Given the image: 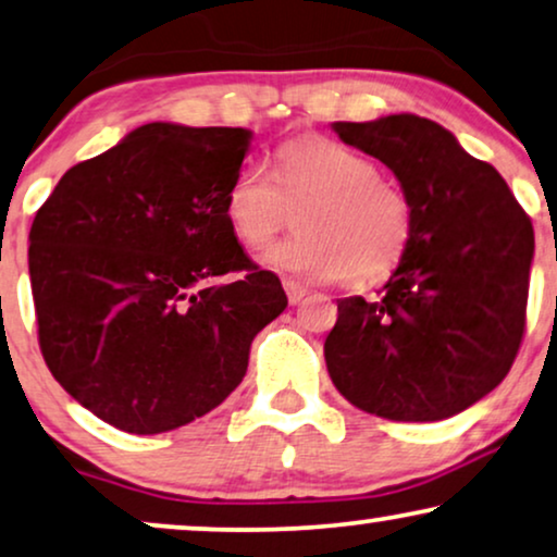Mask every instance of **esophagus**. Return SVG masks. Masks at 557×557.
<instances>
[{
    "instance_id": "esophagus-1",
    "label": "esophagus",
    "mask_w": 557,
    "mask_h": 557,
    "mask_svg": "<svg viewBox=\"0 0 557 557\" xmlns=\"http://www.w3.org/2000/svg\"><path fill=\"white\" fill-rule=\"evenodd\" d=\"M284 288H286V296H288V305H299V301L309 294L307 286L296 284V281H284Z\"/></svg>"
}]
</instances>
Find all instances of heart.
Returning <instances> with one entry per match:
<instances>
[{
  "label": "heart",
  "instance_id": "obj_1",
  "mask_svg": "<svg viewBox=\"0 0 557 557\" xmlns=\"http://www.w3.org/2000/svg\"><path fill=\"white\" fill-rule=\"evenodd\" d=\"M299 235L271 245L265 269L301 281L386 276L407 250L414 214L399 184L381 176L371 158L330 137L288 143L273 173L248 161L225 194V216L245 248L258 250L298 209Z\"/></svg>",
  "mask_w": 557,
  "mask_h": 557
}]
</instances>
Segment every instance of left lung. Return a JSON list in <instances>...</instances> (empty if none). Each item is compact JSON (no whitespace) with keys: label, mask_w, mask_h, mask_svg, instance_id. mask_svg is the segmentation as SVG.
I'll return each mask as SVG.
<instances>
[{"label":"left lung","mask_w":557,"mask_h":557,"mask_svg":"<svg viewBox=\"0 0 557 557\" xmlns=\"http://www.w3.org/2000/svg\"><path fill=\"white\" fill-rule=\"evenodd\" d=\"M379 158L411 201L399 265L366 301H337L324 341L332 384L352 407L394 422H437L494 392L524 335L534 230L502 173L450 129L417 114L335 122Z\"/></svg>","instance_id":"1"}]
</instances>
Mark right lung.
Here are the masks:
<instances>
[{
	"instance_id": "obj_1",
	"label": "right lung",
	"mask_w": 557,
	"mask_h": 557,
	"mask_svg": "<svg viewBox=\"0 0 557 557\" xmlns=\"http://www.w3.org/2000/svg\"><path fill=\"white\" fill-rule=\"evenodd\" d=\"M250 137L150 122L63 173L35 214L42 358L112 428L158 435L220 407L252 337L288 305L225 216Z\"/></svg>"
}]
</instances>
